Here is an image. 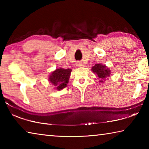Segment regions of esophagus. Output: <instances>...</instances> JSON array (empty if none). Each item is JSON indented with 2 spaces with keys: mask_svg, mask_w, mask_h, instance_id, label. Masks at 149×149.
<instances>
[{
  "mask_svg": "<svg viewBox=\"0 0 149 149\" xmlns=\"http://www.w3.org/2000/svg\"><path fill=\"white\" fill-rule=\"evenodd\" d=\"M76 65L77 67H81L83 65V64L81 62H76Z\"/></svg>",
  "mask_w": 149,
  "mask_h": 149,
  "instance_id": "esophagus-1",
  "label": "esophagus"
}]
</instances>
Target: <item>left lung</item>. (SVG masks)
Segmentation results:
<instances>
[{
	"label": "left lung",
	"instance_id": "1",
	"mask_svg": "<svg viewBox=\"0 0 149 149\" xmlns=\"http://www.w3.org/2000/svg\"><path fill=\"white\" fill-rule=\"evenodd\" d=\"M92 72L94 74H97L98 77L99 78L100 83H104V80L107 77L110 76L111 71L106 65L101 64H96L91 68Z\"/></svg>",
	"mask_w": 149,
	"mask_h": 149
}]
</instances>
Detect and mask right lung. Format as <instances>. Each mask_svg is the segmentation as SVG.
Masks as SVG:
<instances>
[{"instance_id": "add662e5", "label": "right lung", "mask_w": 149, "mask_h": 149, "mask_svg": "<svg viewBox=\"0 0 149 149\" xmlns=\"http://www.w3.org/2000/svg\"><path fill=\"white\" fill-rule=\"evenodd\" d=\"M71 69H64L59 68L51 72L49 76V81L54 87V89L60 91L67 87L71 75Z\"/></svg>"}]
</instances>
